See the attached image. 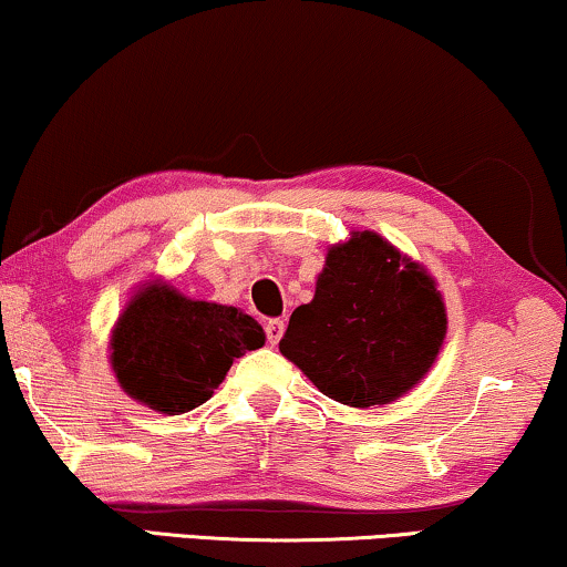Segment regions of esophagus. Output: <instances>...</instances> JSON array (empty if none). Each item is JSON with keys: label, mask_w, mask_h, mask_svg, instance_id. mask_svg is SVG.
Instances as JSON below:
<instances>
[{"label": "esophagus", "mask_w": 567, "mask_h": 567, "mask_svg": "<svg viewBox=\"0 0 567 567\" xmlns=\"http://www.w3.org/2000/svg\"><path fill=\"white\" fill-rule=\"evenodd\" d=\"M284 330H286V322H284V320H268V324H266L268 343H270V346H276L278 340L284 338Z\"/></svg>", "instance_id": "34e87169"}]
</instances>
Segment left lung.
Returning <instances> with one entry per match:
<instances>
[{"mask_svg":"<svg viewBox=\"0 0 567 567\" xmlns=\"http://www.w3.org/2000/svg\"><path fill=\"white\" fill-rule=\"evenodd\" d=\"M446 338V305L429 268L377 231L330 245L315 297L293 309L278 351L322 394L390 405L429 374Z\"/></svg>","mask_w":567,"mask_h":567,"instance_id":"8db88e82","label":"left lung"}]
</instances>
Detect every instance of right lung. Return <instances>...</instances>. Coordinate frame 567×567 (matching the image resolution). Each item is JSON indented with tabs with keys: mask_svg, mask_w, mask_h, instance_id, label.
Masks as SVG:
<instances>
[{
	"mask_svg": "<svg viewBox=\"0 0 567 567\" xmlns=\"http://www.w3.org/2000/svg\"><path fill=\"white\" fill-rule=\"evenodd\" d=\"M266 346L243 309L185 297L162 278L138 286L111 330V369L121 390L162 415L204 405L235 359Z\"/></svg>",
	"mask_w": 567,
	"mask_h": 567,
	"instance_id": "right-lung-1",
	"label": "right lung"
}]
</instances>
